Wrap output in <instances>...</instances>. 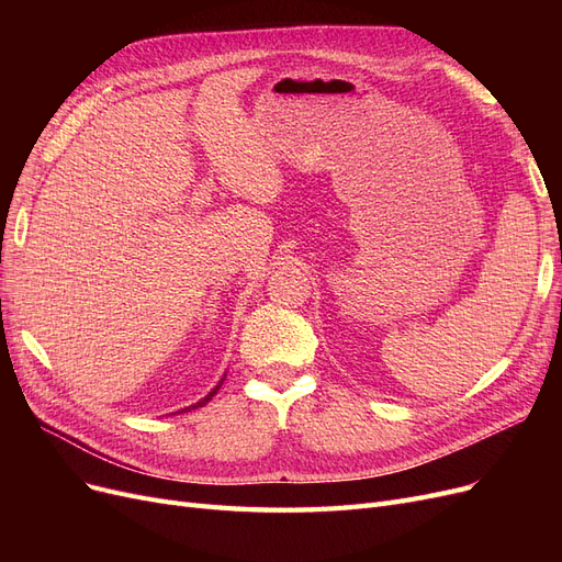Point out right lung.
I'll list each match as a JSON object with an SVG mask.
<instances>
[{"label": "right lung", "mask_w": 562, "mask_h": 562, "mask_svg": "<svg viewBox=\"0 0 562 562\" xmlns=\"http://www.w3.org/2000/svg\"><path fill=\"white\" fill-rule=\"evenodd\" d=\"M223 382H225V375H223V380H220V382H217V384H215V386H213V389L209 391V394H206V396H203L201 401H196L194 405H187V407H182V411H194V407H201V405H206V403H209V401H211V398H213V396L217 394V389H220V386H223Z\"/></svg>", "instance_id": "obj_1"}]
</instances>
